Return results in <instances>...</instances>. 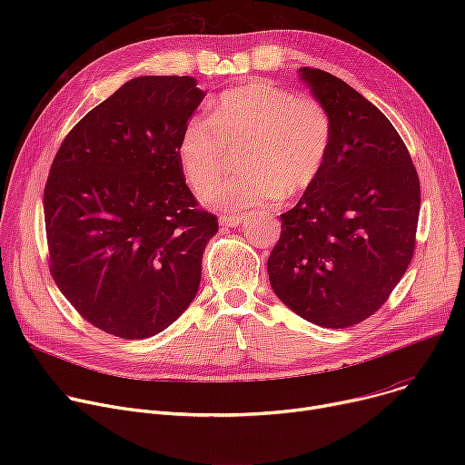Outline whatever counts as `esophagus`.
Returning <instances> with one entry per match:
<instances>
[{"mask_svg": "<svg viewBox=\"0 0 465 465\" xmlns=\"http://www.w3.org/2000/svg\"><path fill=\"white\" fill-rule=\"evenodd\" d=\"M218 223H220V226H224V228H235L242 223V216H239V214H220Z\"/></svg>", "mask_w": 465, "mask_h": 465, "instance_id": "obj_1", "label": "esophagus"}]
</instances>
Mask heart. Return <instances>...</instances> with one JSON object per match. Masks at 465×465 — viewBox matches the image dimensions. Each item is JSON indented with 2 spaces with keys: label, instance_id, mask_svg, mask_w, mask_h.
<instances>
[{
  "label": "heart",
  "instance_id": "obj_1",
  "mask_svg": "<svg viewBox=\"0 0 465 465\" xmlns=\"http://www.w3.org/2000/svg\"><path fill=\"white\" fill-rule=\"evenodd\" d=\"M331 146V120L311 95L272 81H252L216 97L211 116L192 118L179 141V160L195 193L209 192L241 153L245 171L207 195L226 211L270 205L296 195L322 173Z\"/></svg>",
  "mask_w": 465,
  "mask_h": 465
}]
</instances>
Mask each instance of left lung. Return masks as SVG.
<instances>
[{"label":"left lung","mask_w":465,"mask_h":465,"mask_svg":"<svg viewBox=\"0 0 465 465\" xmlns=\"http://www.w3.org/2000/svg\"><path fill=\"white\" fill-rule=\"evenodd\" d=\"M331 120L322 173L294 209L267 260L279 300L322 328L377 312L411 263L420 181L396 128L371 102L322 69L302 67Z\"/></svg>","instance_id":"obj_1"}]
</instances>
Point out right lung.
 Masks as SVG:
<instances>
[{"label":"right lung","mask_w":465,"mask_h":465,"mask_svg":"<svg viewBox=\"0 0 465 465\" xmlns=\"http://www.w3.org/2000/svg\"><path fill=\"white\" fill-rule=\"evenodd\" d=\"M205 92L192 77H137L62 141L43 205L48 270L92 326L163 331L198 294L218 218L186 186L179 141Z\"/></svg>","instance_id":"right-lung-1"}]
</instances>
